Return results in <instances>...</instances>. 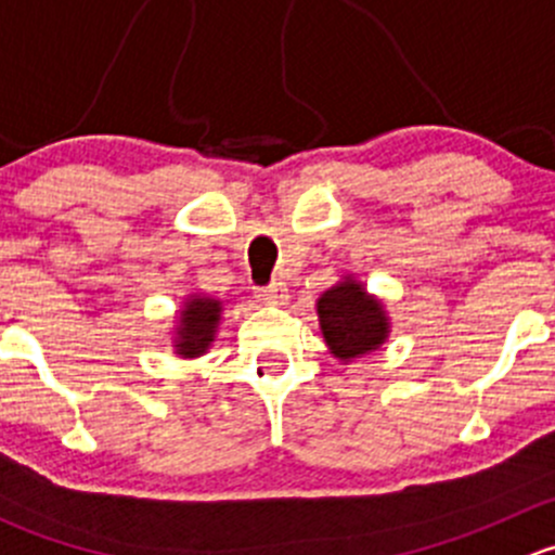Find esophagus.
<instances>
[{"label": "esophagus", "instance_id": "34e87169", "mask_svg": "<svg viewBox=\"0 0 555 555\" xmlns=\"http://www.w3.org/2000/svg\"><path fill=\"white\" fill-rule=\"evenodd\" d=\"M257 298H260L262 304L284 306V304H287V298H289V289H287V284H284V282H273V284H268V287H262Z\"/></svg>", "mask_w": 555, "mask_h": 555}]
</instances>
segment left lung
Listing matches in <instances>:
<instances>
[{
  "mask_svg": "<svg viewBox=\"0 0 555 555\" xmlns=\"http://www.w3.org/2000/svg\"><path fill=\"white\" fill-rule=\"evenodd\" d=\"M317 313L324 344L340 362L376 351L389 335V319L382 300L367 295L362 282L351 276L322 293L317 300Z\"/></svg>",
  "mask_w": 555,
  "mask_h": 555,
  "instance_id": "8db88e82",
  "label": "left lung"
}]
</instances>
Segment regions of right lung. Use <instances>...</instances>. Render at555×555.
Returning a JSON list of instances; mask_svg holds the SVG:
<instances>
[{
    "label": "right lung",
    "instance_id": "1",
    "mask_svg": "<svg viewBox=\"0 0 555 555\" xmlns=\"http://www.w3.org/2000/svg\"><path fill=\"white\" fill-rule=\"evenodd\" d=\"M222 304L220 300L209 298V295H190L184 300V309L179 311L177 324V354L182 357H201L211 346L217 335V324H220Z\"/></svg>",
    "mask_w": 555,
    "mask_h": 555
}]
</instances>
